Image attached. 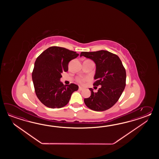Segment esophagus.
Listing matches in <instances>:
<instances>
[{
  "instance_id": "obj_1",
  "label": "esophagus",
  "mask_w": 159,
  "mask_h": 159,
  "mask_svg": "<svg viewBox=\"0 0 159 159\" xmlns=\"http://www.w3.org/2000/svg\"><path fill=\"white\" fill-rule=\"evenodd\" d=\"M78 89H79V90H84V88H82L81 86H80Z\"/></svg>"
}]
</instances>
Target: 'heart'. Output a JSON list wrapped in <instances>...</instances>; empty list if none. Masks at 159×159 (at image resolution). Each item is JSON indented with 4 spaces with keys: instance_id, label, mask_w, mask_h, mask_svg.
I'll return each instance as SVG.
<instances>
[{
    "instance_id": "b5f03b06",
    "label": "heart",
    "mask_w": 159,
    "mask_h": 159,
    "mask_svg": "<svg viewBox=\"0 0 159 159\" xmlns=\"http://www.w3.org/2000/svg\"><path fill=\"white\" fill-rule=\"evenodd\" d=\"M89 80L88 78H84V77H77L76 78V81L77 82L80 84H84L85 81H87Z\"/></svg>"
}]
</instances>
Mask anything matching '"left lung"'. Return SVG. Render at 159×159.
<instances>
[{
  "label": "left lung",
  "instance_id": "1",
  "mask_svg": "<svg viewBox=\"0 0 159 159\" xmlns=\"http://www.w3.org/2000/svg\"><path fill=\"white\" fill-rule=\"evenodd\" d=\"M90 58L96 64L94 86H101L97 93L90 88L91 95L84 98L86 106L92 110L103 111L118 101L125 86L126 72L116 54L107 51L82 52L80 56Z\"/></svg>",
  "mask_w": 159,
  "mask_h": 159
}]
</instances>
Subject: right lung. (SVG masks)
Instances as JSON below:
<instances>
[{
	"label": "right lung",
	"mask_w": 159,
	"mask_h": 159,
	"mask_svg": "<svg viewBox=\"0 0 159 159\" xmlns=\"http://www.w3.org/2000/svg\"><path fill=\"white\" fill-rule=\"evenodd\" d=\"M79 54L65 48L51 47L41 53L34 62L32 77L35 93L49 108H61L67 105L72 93L78 89L75 84L64 85L61 74L68 70V64Z\"/></svg>",
	"instance_id": "right-lung-1"
}]
</instances>
